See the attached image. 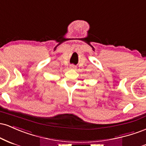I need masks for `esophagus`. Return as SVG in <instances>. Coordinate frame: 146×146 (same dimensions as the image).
Here are the masks:
<instances>
[{"instance_id":"esophagus-1","label":"esophagus","mask_w":146,"mask_h":146,"mask_svg":"<svg viewBox=\"0 0 146 146\" xmlns=\"http://www.w3.org/2000/svg\"><path fill=\"white\" fill-rule=\"evenodd\" d=\"M70 68H71V69H75V68H76V66H75L74 65H71V66H70Z\"/></svg>"}]
</instances>
